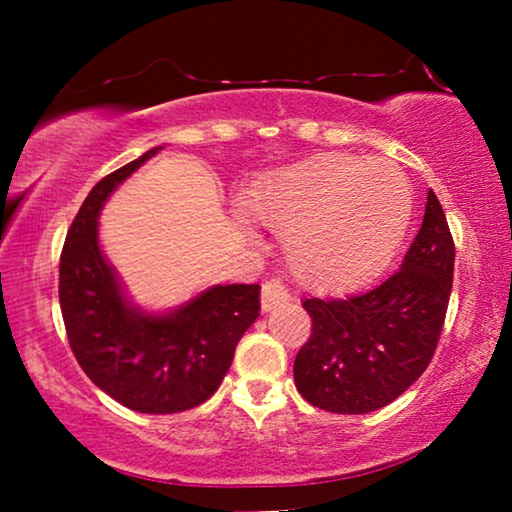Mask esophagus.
<instances>
[{
    "instance_id": "esophagus-1",
    "label": "esophagus",
    "mask_w": 512,
    "mask_h": 512,
    "mask_svg": "<svg viewBox=\"0 0 512 512\" xmlns=\"http://www.w3.org/2000/svg\"><path fill=\"white\" fill-rule=\"evenodd\" d=\"M289 300H291L289 291H286V286L279 282V279H270V282L263 284V291H261L263 312H272L275 307L289 303Z\"/></svg>"
}]
</instances>
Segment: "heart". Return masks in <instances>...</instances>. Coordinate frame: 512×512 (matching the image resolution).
I'll return each instance as SVG.
<instances>
[{
    "label": "heart",
    "mask_w": 512,
    "mask_h": 512,
    "mask_svg": "<svg viewBox=\"0 0 512 512\" xmlns=\"http://www.w3.org/2000/svg\"><path fill=\"white\" fill-rule=\"evenodd\" d=\"M244 209L286 233V261L300 282L349 289L380 275L401 251L412 191L389 160L317 156L258 179Z\"/></svg>",
    "instance_id": "b5f03b06"
}]
</instances>
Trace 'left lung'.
Returning a JSON list of instances; mask_svg holds the SVG:
<instances>
[{
    "instance_id": "obj_1",
    "label": "left lung",
    "mask_w": 512,
    "mask_h": 512,
    "mask_svg": "<svg viewBox=\"0 0 512 512\" xmlns=\"http://www.w3.org/2000/svg\"><path fill=\"white\" fill-rule=\"evenodd\" d=\"M454 242L436 193L401 270L349 298H305L312 335L293 363L307 403L366 415L396 401L436 352L450 303Z\"/></svg>"
}]
</instances>
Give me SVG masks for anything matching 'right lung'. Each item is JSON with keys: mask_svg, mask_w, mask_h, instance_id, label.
<instances>
[{"mask_svg": "<svg viewBox=\"0 0 512 512\" xmlns=\"http://www.w3.org/2000/svg\"><path fill=\"white\" fill-rule=\"evenodd\" d=\"M163 146L97 181L60 256V310L72 352L95 387L146 415H172L219 389L244 331L261 314L258 284H214L170 310L137 305L100 242L111 193Z\"/></svg>", "mask_w": 512, "mask_h": 512, "instance_id": "right-lung-1", "label": "right lung"}]
</instances>
